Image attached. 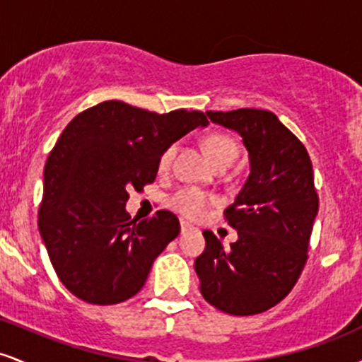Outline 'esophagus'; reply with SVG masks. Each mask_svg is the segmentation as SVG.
Listing matches in <instances>:
<instances>
[{
  "instance_id": "34e87169",
  "label": "esophagus",
  "mask_w": 362,
  "mask_h": 362,
  "mask_svg": "<svg viewBox=\"0 0 362 362\" xmlns=\"http://www.w3.org/2000/svg\"><path fill=\"white\" fill-rule=\"evenodd\" d=\"M190 228H192V226H190L189 223H185V221H180V231H182V233H185V231H189Z\"/></svg>"
}]
</instances>
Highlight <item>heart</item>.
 Here are the masks:
<instances>
[{
    "instance_id": "b5f03b06",
    "label": "heart",
    "mask_w": 362,
    "mask_h": 362,
    "mask_svg": "<svg viewBox=\"0 0 362 362\" xmlns=\"http://www.w3.org/2000/svg\"><path fill=\"white\" fill-rule=\"evenodd\" d=\"M206 149L207 155L213 160L214 167H224V165H233L238 158V144L231 136L223 134V132H214L206 138ZM173 153H175V146H168L163 149L160 158H158V168L165 172L172 163ZM214 204V197L209 195L204 190L195 189V187H185L180 189L177 194L172 195L170 199V206L178 214H182L187 219H199L204 216L207 207Z\"/></svg>"
}]
</instances>
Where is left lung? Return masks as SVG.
Returning a JSON list of instances; mask_svg holds the SVG:
<instances>
[{
	"mask_svg": "<svg viewBox=\"0 0 362 362\" xmlns=\"http://www.w3.org/2000/svg\"><path fill=\"white\" fill-rule=\"evenodd\" d=\"M207 115L242 136L250 175L224 211L238 240L226 248L206 230V248L194 267L209 305L236 317L257 315L288 296L308 259L318 213L313 167L301 141L272 112L209 110Z\"/></svg>",
	"mask_w": 362,
	"mask_h": 362,
	"instance_id": "8db88e82",
	"label": "left lung"
}]
</instances>
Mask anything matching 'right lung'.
<instances>
[{
    "label": "right lung",
    "instance_id": "add662e5",
    "mask_svg": "<svg viewBox=\"0 0 362 362\" xmlns=\"http://www.w3.org/2000/svg\"><path fill=\"white\" fill-rule=\"evenodd\" d=\"M207 124L199 110L156 114L109 100L66 126L45 161L39 231L69 293L91 305H115L139 293L180 223L165 209L131 219L127 190L155 182L163 149Z\"/></svg>",
    "mask_w": 362,
    "mask_h": 362
}]
</instances>
